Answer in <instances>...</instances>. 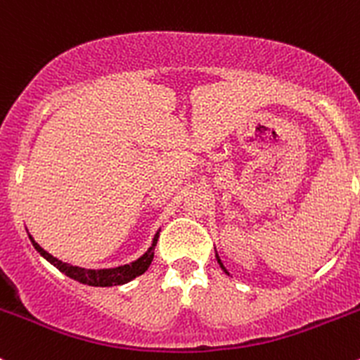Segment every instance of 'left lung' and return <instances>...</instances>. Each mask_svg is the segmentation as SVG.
Segmentation results:
<instances>
[{"instance_id": "1", "label": "left lung", "mask_w": 360, "mask_h": 360, "mask_svg": "<svg viewBox=\"0 0 360 360\" xmlns=\"http://www.w3.org/2000/svg\"><path fill=\"white\" fill-rule=\"evenodd\" d=\"M217 263H219V264H221V268H223V270H224V271H226V268H224V266H223V263H221V259H219V257H217ZM226 274H228V271H226Z\"/></svg>"}]
</instances>
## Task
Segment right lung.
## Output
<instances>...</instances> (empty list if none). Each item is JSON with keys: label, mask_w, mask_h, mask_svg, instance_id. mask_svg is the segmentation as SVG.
Listing matches in <instances>:
<instances>
[{"label": "right lung", "mask_w": 360, "mask_h": 360, "mask_svg": "<svg viewBox=\"0 0 360 360\" xmlns=\"http://www.w3.org/2000/svg\"><path fill=\"white\" fill-rule=\"evenodd\" d=\"M29 238H31L34 249L38 250L46 261H50L53 266H57L63 274H66L69 278H75V281L82 282V284H86V285H96V288H111V285H122L125 284V282H130L132 278L139 277V275H143L144 271L150 268L151 261H153V256H155V248H157L158 233L157 237L153 238V245H151V248L148 249V252L143 254L139 259L134 261V263L130 264H125V266L108 268V270H86V268L72 266V264L63 263V261H59L57 257H53L52 254L46 252L38 242H34V238L32 237Z\"/></svg>", "instance_id": "right-lung-1"}]
</instances>
